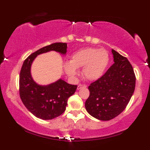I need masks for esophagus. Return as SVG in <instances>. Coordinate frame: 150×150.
<instances>
[{
    "label": "esophagus",
    "mask_w": 150,
    "mask_h": 150,
    "mask_svg": "<svg viewBox=\"0 0 150 150\" xmlns=\"http://www.w3.org/2000/svg\"><path fill=\"white\" fill-rule=\"evenodd\" d=\"M86 87H87V86L85 85V84H79V85H78V86H77V90H80L82 88H86Z\"/></svg>",
    "instance_id": "obj_1"
}]
</instances>
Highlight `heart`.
I'll use <instances>...</instances> for the list:
<instances>
[{
	"instance_id": "heart-1",
	"label": "heart",
	"mask_w": 150,
	"mask_h": 150,
	"mask_svg": "<svg viewBox=\"0 0 150 150\" xmlns=\"http://www.w3.org/2000/svg\"><path fill=\"white\" fill-rule=\"evenodd\" d=\"M109 62V54L106 50L89 47L75 52L70 62L64 63V68L67 75L74 77L78 73L77 69L83 67L84 77L94 81L102 77Z\"/></svg>"
}]
</instances>
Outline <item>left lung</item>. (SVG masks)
Segmentation results:
<instances>
[{
	"instance_id": "left-lung-1",
	"label": "left lung",
	"mask_w": 150,
	"mask_h": 150,
	"mask_svg": "<svg viewBox=\"0 0 150 150\" xmlns=\"http://www.w3.org/2000/svg\"><path fill=\"white\" fill-rule=\"evenodd\" d=\"M114 64L88 87L86 110L96 119L107 121L117 116L127 106L135 88L136 77L128 59L112 50Z\"/></svg>"
}]
</instances>
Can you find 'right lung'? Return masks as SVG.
<instances>
[{"label":"right lung","mask_w":150,"mask_h":150,"mask_svg":"<svg viewBox=\"0 0 150 150\" xmlns=\"http://www.w3.org/2000/svg\"><path fill=\"white\" fill-rule=\"evenodd\" d=\"M66 43H54L30 54L23 63L20 73V96L25 107L33 114L42 120H52L62 114L68 98L75 93L77 86L64 80L47 86H40L34 81L30 74L31 64L37 55L50 51L62 54L67 52Z\"/></svg>","instance_id":"add662e5"}]
</instances>
